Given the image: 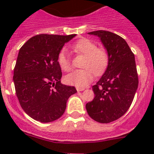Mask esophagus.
Masks as SVG:
<instances>
[{
  "label": "esophagus",
  "instance_id": "1",
  "mask_svg": "<svg viewBox=\"0 0 154 154\" xmlns=\"http://www.w3.org/2000/svg\"><path fill=\"white\" fill-rule=\"evenodd\" d=\"M76 90L78 91V92H82V91L85 90V88H80V87H77V88H76Z\"/></svg>",
  "mask_w": 154,
  "mask_h": 154
}]
</instances>
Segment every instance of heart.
Listing matches in <instances>:
<instances>
[{
  "mask_svg": "<svg viewBox=\"0 0 154 154\" xmlns=\"http://www.w3.org/2000/svg\"><path fill=\"white\" fill-rule=\"evenodd\" d=\"M75 52L85 55L82 67L72 72L65 77L66 83L77 87H85L93 79L95 73H103L109 63V54L104 48H97L96 45L88 38H81L72 45ZM57 62L62 70L69 72L72 69L71 59L67 50L62 48L57 57Z\"/></svg>",
  "mask_w": 154,
  "mask_h": 154,
  "instance_id": "b5f03b06",
  "label": "heart"
}]
</instances>
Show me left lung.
Instances as JSON below:
<instances>
[{
  "mask_svg": "<svg viewBox=\"0 0 154 154\" xmlns=\"http://www.w3.org/2000/svg\"><path fill=\"white\" fill-rule=\"evenodd\" d=\"M98 36L109 54L106 70L92 86L95 97L85 105L89 116L98 123H109L124 115L138 88L135 57L126 41L110 31L89 32Z\"/></svg>",
  "mask_w": 154,
  "mask_h": 154,
  "instance_id": "8db88e82",
  "label": "left lung"
}]
</instances>
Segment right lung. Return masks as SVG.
I'll list each match as a JSON object with an SVG mask.
<instances>
[{
  "instance_id": "obj_1",
  "label": "right lung",
  "mask_w": 154,
  "mask_h": 154,
  "mask_svg": "<svg viewBox=\"0 0 154 154\" xmlns=\"http://www.w3.org/2000/svg\"><path fill=\"white\" fill-rule=\"evenodd\" d=\"M75 35L42 34L32 37L20 48L13 80L21 108L32 119L50 123L65 112L74 86L62 85L58 54Z\"/></svg>"
}]
</instances>
